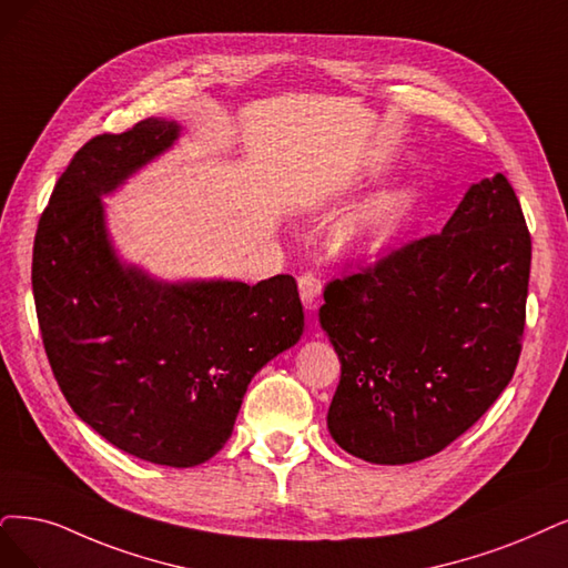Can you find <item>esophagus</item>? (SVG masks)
<instances>
[{
    "mask_svg": "<svg viewBox=\"0 0 568 568\" xmlns=\"http://www.w3.org/2000/svg\"><path fill=\"white\" fill-rule=\"evenodd\" d=\"M297 285H300V297H302L304 308L316 311L321 306V302H323V283H321V278L313 276V273H304V276H300Z\"/></svg>",
    "mask_w": 568,
    "mask_h": 568,
    "instance_id": "1",
    "label": "esophagus"
}]
</instances>
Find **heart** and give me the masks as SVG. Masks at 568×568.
Returning a JSON list of instances; mask_svg holds the SVG:
<instances>
[{
  "label": "heart",
  "mask_w": 568,
  "mask_h": 568,
  "mask_svg": "<svg viewBox=\"0 0 568 568\" xmlns=\"http://www.w3.org/2000/svg\"><path fill=\"white\" fill-rule=\"evenodd\" d=\"M409 213V194L390 192L374 199L344 226V239L353 250H379L403 226Z\"/></svg>",
  "instance_id": "obj_1"
}]
</instances>
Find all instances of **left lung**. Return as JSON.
<instances>
[{"label":"left lung","mask_w":568,"mask_h":568,"mask_svg":"<svg viewBox=\"0 0 568 568\" xmlns=\"http://www.w3.org/2000/svg\"><path fill=\"white\" fill-rule=\"evenodd\" d=\"M531 268L515 189H468L439 234L327 283L321 325L342 379L327 428L369 464L428 458L464 435L513 379Z\"/></svg>","instance_id":"1"}]
</instances>
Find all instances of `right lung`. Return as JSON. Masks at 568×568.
Here are the masks:
<instances>
[{
  "label": "right lung",
  "instance_id": "add662e5",
  "mask_svg": "<svg viewBox=\"0 0 568 568\" xmlns=\"http://www.w3.org/2000/svg\"><path fill=\"white\" fill-rule=\"evenodd\" d=\"M175 121L91 138L39 217L32 292L55 382L83 424L156 466L192 468L234 430L247 384L304 332L297 281L159 283L123 266L102 194L165 152Z\"/></svg>",
  "mask_w": 568,
  "mask_h": 568
}]
</instances>
